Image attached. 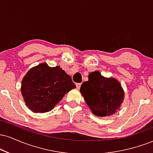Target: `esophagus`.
Returning <instances> with one entry per match:
<instances>
[{"mask_svg": "<svg viewBox=\"0 0 153 153\" xmlns=\"http://www.w3.org/2000/svg\"><path fill=\"white\" fill-rule=\"evenodd\" d=\"M80 86H81V83H76V87H77V88L78 89V90L80 89Z\"/></svg>", "mask_w": 153, "mask_h": 153, "instance_id": "esophagus-1", "label": "esophagus"}]
</instances>
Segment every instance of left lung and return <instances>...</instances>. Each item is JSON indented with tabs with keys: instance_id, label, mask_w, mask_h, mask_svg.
Segmentation results:
<instances>
[{
	"instance_id": "obj_1",
	"label": "left lung",
	"mask_w": 153,
	"mask_h": 153,
	"mask_svg": "<svg viewBox=\"0 0 153 153\" xmlns=\"http://www.w3.org/2000/svg\"><path fill=\"white\" fill-rule=\"evenodd\" d=\"M85 102L98 117H109L117 112L124 100L122 85L114 78H105L99 71L88 75V81L80 86Z\"/></svg>"
}]
</instances>
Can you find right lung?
Returning a JSON list of instances; mask_svg holds the SVG:
<instances>
[{"instance_id":"1","label":"right lung","mask_w":153,"mask_h":153,"mask_svg":"<svg viewBox=\"0 0 153 153\" xmlns=\"http://www.w3.org/2000/svg\"><path fill=\"white\" fill-rule=\"evenodd\" d=\"M75 88L71 77L60 67L50 68L41 63L27 72L21 91L29 109L45 113L53 109L67 93Z\"/></svg>"}]
</instances>
